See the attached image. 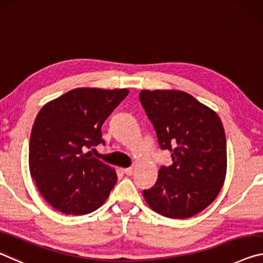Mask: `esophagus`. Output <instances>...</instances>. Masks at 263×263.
<instances>
[{"label": "esophagus", "instance_id": "34e87169", "mask_svg": "<svg viewBox=\"0 0 263 263\" xmlns=\"http://www.w3.org/2000/svg\"><path fill=\"white\" fill-rule=\"evenodd\" d=\"M123 172L127 176H130L133 175V172H134V169H133V167H126V169H123Z\"/></svg>", "mask_w": 263, "mask_h": 263}]
</instances>
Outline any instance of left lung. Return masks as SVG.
<instances>
[{"instance_id": "obj_1", "label": "left lung", "mask_w": 263, "mask_h": 263, "mask_svg": "<svg viewBox=\"0 0 263 263\" xmlns=\"http://www.w3.org/2000/svg\"><path fill=\"white\" fill-rule=\"evenodd\" d=\"M139 97L161 148L172 152V164L158 170L156 183L143 191L144 199L163 217L196 216L216 199L225 182L227 150L221 120L183 91L142 89Z\"/></svg>"}]
</instances>
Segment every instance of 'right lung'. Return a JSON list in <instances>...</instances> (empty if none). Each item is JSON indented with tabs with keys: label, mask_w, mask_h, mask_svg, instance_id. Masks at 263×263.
<instances>
[{
	"label": "right lung",
	"mask_w": 263,
	"mask_h": 263,
	"mask_svg": "<svg viewBox=\"0 0 263 263\" xmlns=\"http://www.w3.org/2000/svg\"><path fill=\"white\" fill-rule=\"evenodd\" d=\"M129 89L81 87L46 102L34 120L29 169L42 197L64 214L98 210L118 180L116 171L83 150L103 143L101 126Z\"/></svg>",
	"instance_id": "right-lung-1"
}]
</instances>
